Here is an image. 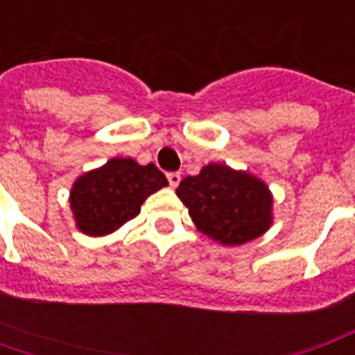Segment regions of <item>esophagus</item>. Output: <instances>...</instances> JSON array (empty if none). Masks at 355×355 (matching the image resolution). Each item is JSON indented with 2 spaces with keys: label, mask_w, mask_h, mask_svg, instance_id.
<instances>
[{
  "label": "esophagus",
  "mask_w": 355,
  "mask_h": 355,
  "mask_svg": "<svg viewBox=\"0 0 355 355\" xmlns=\"http://www.w3.org/2000/svg\"><path fill=\"white\" fill-rule=\"evenodd\" d=\"M167 180H169L171 188H177L178 182H180V173H167Z\"/></svg>",
  "instance_id": "1"
}]
</instances>
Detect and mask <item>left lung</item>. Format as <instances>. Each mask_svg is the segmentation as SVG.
Wrapping results in <instances>:
<instances>
[{
    "mask_svg": "<svg viewBox=\"0 0 355 355\" xmlns=\"http://www.w3.org/2000/svg\"><path fill=\"white\" fill-rule=\"evenodd\" d=\"M177 196L196 227L223 245H242L272 225V193L261 178L208 164L196 177L178 184Z\"/></svg>",
    "mask_w": 355,
    "mask_h": 355,
    "instance_id": "8db88e82",
    "label": "left lung"
}]
</instances>
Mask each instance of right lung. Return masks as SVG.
Instances as JSON below:
<instances>
[{
	"instance_id": "obj_1",
	"label": "right lung",
	"mask_w": 355,
	"mask_h": 355,
	"mask_svg": "<svg viewBox=\"0 0 355 355\" xmlns=\"http://www.w3.org/2000/svg\"><path fill=\"white\" fill-rule=\"evenodd\" d=\"M167 186L154 164L112 158L105 166L81 175L70 189V208L83 234L104 236L135 218L150 193Z\"/></svg>"
}]
</instances>
